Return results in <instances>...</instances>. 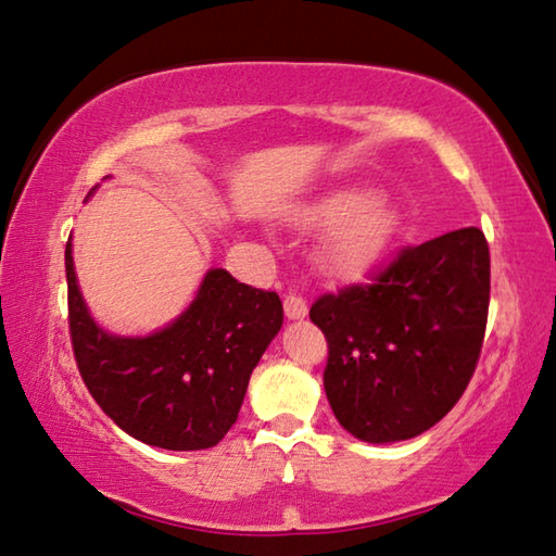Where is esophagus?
I'll return each instance as SVG.
<instances>
[{
    "label": "esophagus",
    "instance_id": "esophagus-1",
    "mask_svg": "<svg viewBox=\"0 0 556 556\" xmlns=\"http://www.w3.org/2000/svg\"><path fill=\"white\" fill-rule=\"evenodd\" d=\"M285 314H287V318H291V321H299V318H304L308 314L306 301L299 294H289L285 299Z\"/></svg>",
    "mask_w": 556,
    "mask_h": 556
}]
</instances>
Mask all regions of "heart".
Wrapping results in <instances>:
<instances>
[{
	"label": "heart",
	"instance_id": "1",
	"mask_svg": "<svg viewBox=\"0 0 556 556\" xmlns=\"http://www.w3.org/2000/svg\"><path fill=\"white\" fill-rule=\"evenodd\" d=\"M296 218L312 230H326L321 267L331 277L351 279L368 271L397 235V211L370 188L345 184L301 205Z\"/></svg>",
	"mask_w": 556,
	"mask_h": 556
}]
</instances>
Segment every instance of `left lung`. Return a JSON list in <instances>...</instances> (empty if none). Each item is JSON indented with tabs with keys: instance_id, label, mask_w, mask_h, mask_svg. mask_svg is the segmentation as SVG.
<instances>
[{
	"instance_id": "1",
	"label": "left lung",
	"mask_w": 556,
	"mask_h": 556,
	"mask_svg": "<svg viewBox=\"0 0 556 556\" xmlns=\"http://www.w3.org/2000/svg\"><path fill=\"white\" fill-rule=\"evenodd\" d=\"M491 255L478 228L407 248L370 287L312 306L328 341L324 388L338 425L368 444L419 437L444 419L481 355Z\"/></svg>"
}]
</instances>
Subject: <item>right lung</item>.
I'll list each match as a JSON object with an SVG mask.
<instances>
[{
  "label": "right lung",
  "mask_w": 556,
  "mask_h": 556,
  "mask_svg": "<svg viewBox=\"0 0 556 556\" xmlns=\"http://www.w3.org/2000/svg\"><path fill=\"white\" fill-rule=\"evenodd\" d=\"M96 193V188L88 193ZM75 361L102 412L149 446L211 448L238 421L252 370L275 341L285 308L277 291L240 285L213 267L174 321L147 336L102 328L83 299L65 244Z\"/></svg>",
  "instance_id": "add662e5"
}]
</instances>
